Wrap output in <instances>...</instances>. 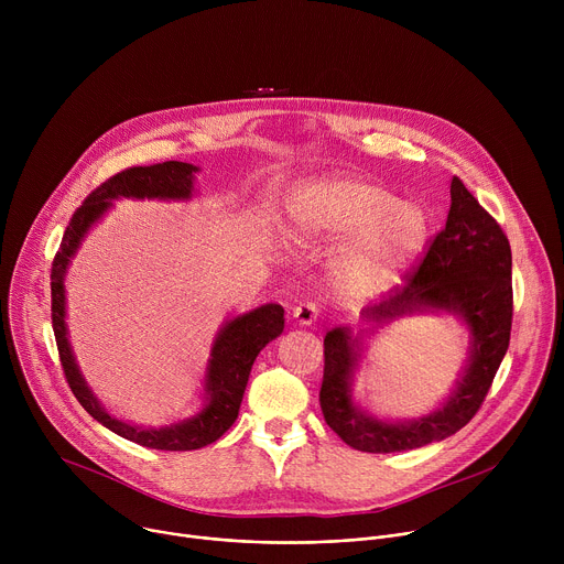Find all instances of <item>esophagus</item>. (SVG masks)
Returning a JSON list of instances; mask_svg holds the SVG:
<instances>
[{"label":"esophagus","instance_id":"1","mask_svg":"<svg viewBox=\"0 0 564 564\" xmlns=\"http://www.w3.org/2000/svg\"><path fill=\"white\" fill-rule=\"evenodd\" d=\"M292 316L299 326H312L318 316V307L314 303H301L292 310Z\"/></svg>","mask_w":564,"mask_h":564}]
</instances>
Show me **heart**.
Returning a JSON list of instances; mask_svg holds the SVG:
<instances>
[{"label": "heart", "mask_w": 564, "mask_h": 564, "mask_svg": "<svg viewBox=\"0 0 564 564\" xmlns=\"http://www.w3.org/2000/svg\"><path fill=\"white\" fill-rule=\"evenodd\" d=\"M290 229L299 240L339 246L335 283L357 296H375L397 285L424 250L429 218L417 203L355 178L305 181L288 196Z\"/></svg>", "instance_id": "1"}]
</instances>
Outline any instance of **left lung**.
I'll list each match as a JSON object with an SVG mask.
<instances>
[{"label":"left lung","mask_w":564,"mask_h":564,"mask_svg":"<svg viewBox=\"0 0 564 564\" xmlns=\"http://www.w3.org/2000/svg\"><path fill=\"white\" fill-rule=\"evenodd\" d=\"M415 313H451L469 333V357L456 388L443 404L417 421H386L354 399V372L367 339L379 327ZM370 328H333L324 339V383L318 401L328 426L364 453H397L442 442L464 429L485 401L507 355L513 318L511 248L494 216L464 183L451 181L446 227L435 236L409 283L377 305L361 310Z\"/></svg>","instance_id":"8db88e82"}]
</instances>
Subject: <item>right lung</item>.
<instances>
[{"label":"right lung","instance_id":"add662e5","mask_svg":"<svg viewBox=\"0 0 564 564\" xmlns=\"http://www.w3.org/2000/svg\"><path fill=\"white\" fill-rule=\"evenodd\" d=\"M200 170L189 163H178V160H167V163L151 165V167H131L107 183H102L96 192L87 196V200L77 207L73 214L64 236L62 246L55 254L51 270V316H53V333L59 350V361L66 375V381L77 397L83 409L102 426L113 431L116 435L135 442L147 448L158 451H196L212 442H216L238 417L240 401L259 352L281 337L285 318L283 307L279 303H265L250 312L236 314L227 318L218 328L205 377H203V404L200 409L178 420L170 426L147 429L124 422L107 411V406L96 397L91 386L87 383L83 370H79L66 328V288L64 279L73 257L77 254L83 240L91 231V227L102 220L109 209H113V200L120 198H158V200H192L196 189V174Z\"/></svg>","mask_w":564,"mask_h":564}]
</instances>
